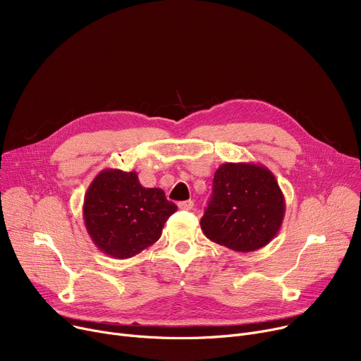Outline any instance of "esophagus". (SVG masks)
<instances>
[{"instance_id": "34e87169", "label": "esophagus", "mask_w": 361, "mask_h": 361, "mask_svg": "<svg viewBox=\"0 0 361 361\" xmlns=\"http://www.w3.org/2000/svg\"><path fill=\"white\" fill-rule=\"evenodd\" d=\"M193 206H195V202H193V200H184V202H180V203H178L180 209H184V211L193 209Z\"/></svg>"}]
</instances>
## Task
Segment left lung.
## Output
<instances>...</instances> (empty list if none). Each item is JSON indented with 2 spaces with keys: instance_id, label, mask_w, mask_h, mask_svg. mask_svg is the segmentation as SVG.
<instances>
[{
  "instance_id": "8db88e82",
  "label": "left lung",
  "mask_w": 361,
  "mask_h": 361,
  "mask_svg": "<svg viewBox=\"0 0 361 361\" xmlns=\"http://www.w3.org/2000/svg\"><path fill=\"white\" fill-rule=\"evenodd\" d=\"M286 199L271 171L259 164L225 162L200 226L203 234L234 252H255L279 231Z\"/></svg>"
}]
</instances>
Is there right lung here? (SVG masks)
Returning <instances> with one entry per match:
<instances>
[{
    "label": "right lung",
    "mask_w": 361,
    "mask_h": 361,
    "mask_svg": "<svg viewBox=\"0 0 361 361\" xmlns=\"http://www.w3.org/2000/svg\"><path fill=\"white\" fill-rule=\"evenodd\" d=\"M176 211L162 188L140 184L136 171H101L83 202L85 225L93 244L114 259H128L150 247Z\"/></svg>",
    "instance_id": "right-lung-1"
}]
</instances>
